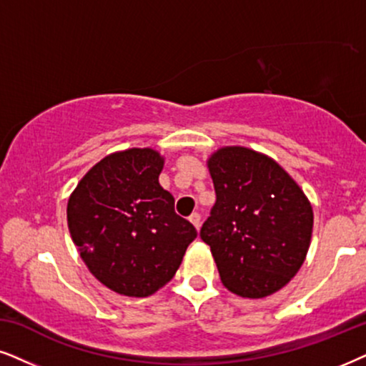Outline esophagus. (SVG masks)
I'll list each match as a JSON object with an SVG mask.
<instances>
[{"mask_svg": "<svg viewBox=\"0 0 366 366\" xmlns=\"http://www.w3.org/2000/svg\"><path fill=\"white\" fill-rule=\"evenodd\" d=\"M189 221L196 226V229L201 228V214H199V212H192V214L189 216Z\"/></svg>", "mask_w": 366, "mask_h": 366, "instance_id": "obj_1", "label": "esophagus"}]
</instances>
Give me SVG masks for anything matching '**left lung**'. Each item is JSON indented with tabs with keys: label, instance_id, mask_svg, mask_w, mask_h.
I'll use <instances>...</instances> for the list:
<instances>
[{
	"label": "left lung",
	"instance_id": "obj_1",
	"mask_svg": "<svg viewBox=\"0 0 366 366\" xmlns=\"http://www.w3.org/2000/svg\"><path fill=\"white\" fill-rule=\"evenodd\" d=\"M216 202L201 228L221 282L233 294L262 299L297 274L312 237V206L270 157L223 147L207 160Z\"/></svg>",
	"mask_w": 366,
	"mask_h": 366
}]
</instances>
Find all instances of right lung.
<instances>
[{
    "label": "right lung",
    "instance_id": "1",
    "mask_svg": "<svg viewBox=\"0 0 366 366\" xmlns=\"http://www.w3.org/2000/svg\"><path fill=\"white\" fill-rule=\"evenodd\" d=\"M164 157L154 149L114 152L79 180L67 224L81 258L101 284L149 297L172 280L197 231L159 184Z\"/></svg>",
    "mask_w": 366,
    "mask_h": 366
}]
</instances>
